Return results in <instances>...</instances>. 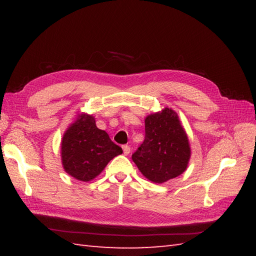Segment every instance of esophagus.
I'll list each match as a JSON object with an SVG mask.
<instances>
[{
    "label": "esophagus",
    "mask_w": 256,
    "mask_h": 256,
    "mask_svg": "<svg viewBox=\"0 0 256 256\" xmlns=\"http://www.w3.org/2000/svg\"><path fill=\"white\" fill-rule=\"evenodd\" d=\"M122 148H123V153H124V155H128V154H130V152H131V148H130L128 145H123V146H122Z\"/></svg>",
    "instance_id": "obj_1"
}]
</instances>
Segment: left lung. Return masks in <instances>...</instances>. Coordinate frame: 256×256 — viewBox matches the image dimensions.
<instances>
[{"label":"left lung","mask_w":256,"mask_h":256,"mask_svg":"<svg viewBox=\"0 0 256 256\" xmlns=\"http://www.w3.org/2000/svg\"><path fill=\"white\" fill-rule=\"evenodd\" d=\"M190 148L177 114L168 108L145 118V138L132 154L143 175L162 184L180 175L187 168Z\"/></svg>","instance_id":"8db88e82"}]
</instances>
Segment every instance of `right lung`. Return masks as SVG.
Segmentation results:
<instances>
[{
  "instance_id": "1",
  "label": "right lung",
  "mask_w": 256,
  "mask_h": 256,
  "mask_svg": "<svg viewBox=\"0 0 256 256\" xmlns=\"http://www.w3.org/2000/svg\"><path fill=\"white\" fill-rule=\"evenodd\" d=\"M122 152L106 131L96 128L94 116L86 114L67 130L62 142L64 170L81 182L96 177L108 162Z\"/></svg>"
}]
</instances>
